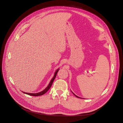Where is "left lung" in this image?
I'll return each instance as SVG.
<instances>
[{
	"label": "left lung",
	"instance_id": "8db88e82",
	"mask_svg": "<svg viewBox=\"0 0 123 123\" xmlns=\"http://www.w3.org/2000/svg\"><path fill=\"white\" fill-rule=\"evenodd\" d=\"M72 93H73V92H72ZM73 94H74V95H75V96H76V97H77V98H80V97H79V96H76V95H75V94H74V93H73Z\"/></svg>",
	"mask_w": 123,
	"mask_h": 123
}]
</instances>
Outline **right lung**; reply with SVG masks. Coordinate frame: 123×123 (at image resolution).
Wrapping results in <instances>:
<instances>
[{"label": "right lung", "instance_id": "obj_1", "mask_svg": "<svg viewBox=\"0 0 123 123\" xmlns=\"http://www.w3.org/2000/svg\"><path fill=\"white\" fill-rule=\"evenodd\" d=\"M58 70H59V69H57L56 71V72H55V73H54V76H53V77L52 78V80H51L49 84L48 85V87H47L46 89H44L43 91H41V92H38V93H26V92H24V93H25V94H27L29 95L35 96H40V95H42L44 94V93H46L48 90H49V89H50V88H51V86H52V85L53 81H54V79H55V78L56 77V75H57V72H58Z\"/></svg>", "mask_w": 123, "mask_h": 123}]
</instances>
